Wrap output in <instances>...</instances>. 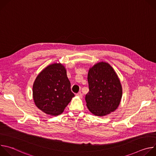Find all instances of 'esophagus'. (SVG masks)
I'll list each match as a JSON object with an SVG mask.
<instances>
[{
	"mask_svg": "<svg viewBox=\"0 0 156 156\" xmlns=\"http://www.w3.org/2000/svg\"><path fill=\"white\" fill-rule=\"evenodd\" d=\"M76 96H78V97H80V98H81L83 97V94H82V93H81V92H78V93L76 94Z\"/></svg>",
	"mask_w": 156,
	"mask_h": 156,
	"instance_id": "1",
	"label": "esophagus"
}]
</instances>
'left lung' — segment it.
I'll list each match as a JSON object with an SVG mask.
<instances>
[{"instance_id": "8db88e82", "label": "left lung", "mask_w": 156, "mask_h": 156, "mask_svg": "<svg viewBox=\"0 0 156 156\" xmlns=\"http://www.w3.org/2000/svg\"><path fill=\"white\" fill-rule=\"evenodd\" d=\"M87 81L89 92L85 100L90 112L97 116L114 112L120 104L122 89L112 66L105 62L96 64L89 70Z\"/></svg>"}]
</instances>
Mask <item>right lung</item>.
<instances>
[{
  "label": "right lung",
  "instance_id": "right-lung-1",
  "mask_svg": "<svg viewBox=\"0 0 156 156\" xmlns=\"http://www.w3.org/2000/svg\"><path fill=\"white\" fill-rule=\"evenodd\" d=\"M62 64L54 63L44 69L33 84V99L42 112L52 115L62 114L75 94Z\"/></svg>",
  "mask_w": 156,
  "mask_h": 156
}]
</instances>
